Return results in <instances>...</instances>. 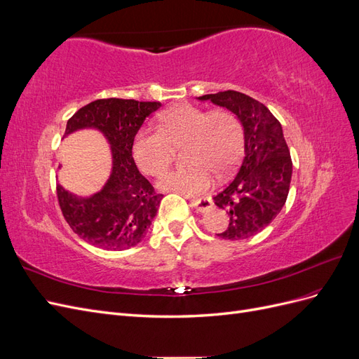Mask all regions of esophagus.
Wrapping results in <instances>:
<instances>
[{"label":"esophagus","instance_id":"esophagus-1","mask_svg":"<svg viewBox=\"0 0 359 359\" xmlns=\"http://www.w3.org/2000/svg\"><path fill=\"white\" fill-rule=\"evenodd\" d=\"M191 206L198 212H205L212 208V201L208 198H203V199H193L191 201Z\"/></svg>","mask_w":359,"mask_h":359}]
</instances>
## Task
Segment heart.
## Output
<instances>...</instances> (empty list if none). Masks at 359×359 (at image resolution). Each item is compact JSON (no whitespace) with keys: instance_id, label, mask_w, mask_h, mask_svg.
Instances as JSON below:
<instances>
[{"instance_id":"obj_1","label":"heart","mask_w":359,"mask_h":359,"mask_svg":"<svg viewBox=\"0 0 359 359\" xmlns=\"http://www.w3.org/2000/svg\"><path fill=\"white\" fill-rule=\"evenodd\" d=\"M158 128H140L133 140V157L140 170L158 175L172 160L173 147L186 148V169L163 173L157 186L165 191L186 196L210 190L212 177L219 178L238 165L244 149L243 127L227 111H205L193 104H180L158 116Z\"/></svg>"}]
</instances>
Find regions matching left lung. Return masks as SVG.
<instances>
[{
    "label": "left lung",
    "mask_w": 359,
    "mask_h": 359,
    "mask_svg": "<svg viewBox=\"0 0 359 359\" xmlns=\"http://www.w3.org/2000/svg\"><path fill=\"white\" fill-rule=\"evenodd\" d=\"M232 112L244 133V158L235 178L214 203L229 215L223 240H245L262 232L283 208L292 180V160L283 128L268 107L238 91L198 97Z\"/></svg>",
    "instance_id": "left-lung-1"
}]
</instances>
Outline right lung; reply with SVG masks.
I'll use <instances>...</instances> for the list:
<instances>
[{
    "label": "right lung",
    "instance_id": "add662e5",
    "mask_svg": "<svg viewBox=\"0 0 359 359\" xmlns=\"http://www.w3.org/2000/svg\"><path fill=\"white\" fill-rule=\"evenodd\" d=\"M160 106L158 102L102 99L81 107L67 121L66 136L97 130L111 149V175L99 191L78 196L57 186L64 219L94 247L109 252L132 248L144 240L157 215L163 194L139 172L132 149L139 128Z\"/></svg>",
    "mask_w": 359,
    "mask_h": 359
}]
</instances>
